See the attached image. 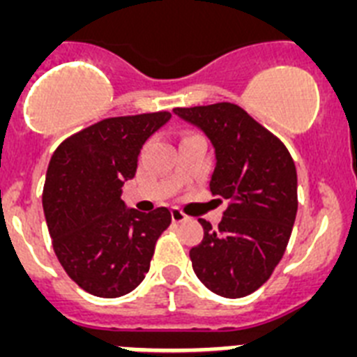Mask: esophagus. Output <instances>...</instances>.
Returning a JSON list of instances; mask_svg holds the SVG:
<instances>
[{
  "label": "esophagus",
  "instance_id": "34e87169",
  "mask_svg": "<svg viewBox=\"0 0 357 357\" xmlns=\"http://www.w3.org/2000/svg\"><path fill=\"white\" fill-rule=\"evenodd\" d=\"M172 220L175 223H182V222H185V220H188V216H185V214L182 213L181 209L173 207V209H172Z\"/></svg>",
  "mask_w": 357,
  "mask_h": 357
}]
</instances>
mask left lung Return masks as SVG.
<instances>
[{
    "label": "left lung",
    "mask_w": 357,
    "mask_h": 357,
    "mask_svg": "<svg viewBox=\"0 0 357 357\" xmlns=\"http://www.w3.org/2000/svg\"><path fill=\"white\" fill-rule=\"evenodd\" d=\"M173 112L209 137L216 155L211 193L229 200L216 230L198 220L204 239L189 250L195 273L220 296L250 295L270 279L288 247L298 207L295 162L279 137L234 103Z\"/></svg>",
    "instance_id": "8db88e82"
}]
</instances>
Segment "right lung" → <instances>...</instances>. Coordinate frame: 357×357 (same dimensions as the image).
<instances>
[{"instance_id":"1","label":"right lung","mask_w":357,"mask_h":357,"mask_svg":"<svg viewBox=\"0 0 357 357\" xmlns=\"http://www.w3.org/2000/svg\"><path fill=\"white\" fill-rule=\"evenodd\" d=\"M172 114L119 116L94 123L59 144L50 160L43 209L56 259L82 289L102 298L127 295L150 270L155 243L172 213L127 209L125 181L137 155Z\"/></svg>"}]
</instances>
